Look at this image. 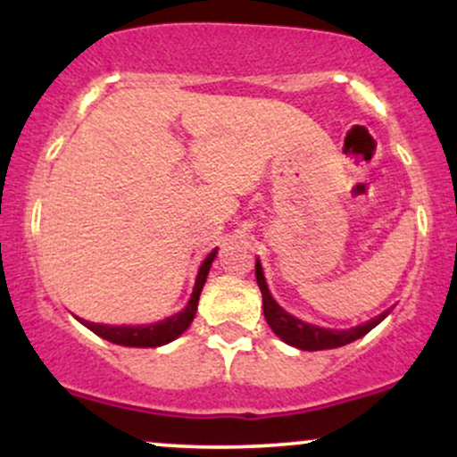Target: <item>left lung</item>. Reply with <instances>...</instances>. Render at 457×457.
Here are the masks:
<instances>
[{
    "label": "left lung",
    "instance_id": "1",
    "mask_svg": "<svg viewBox=\"0 0 457 457\" xmlns=\"http://www.w3.org/2000/svg\"><path fill=\"white\" fill-rule=\"evenodd\" d=\"M255 279H258L260 292H262V305H264V318L269 322V327L275 330V335H279L286 344L295 345V348L301 350H328V348H339V345H345L354 339L363 337L365 333H370L376 324L382 322L389 312L380 313L378 318L370 320V322L359 324V327L348 328V330H330V328H320L313 327V324L303 322L295 316H290L287 312L277 305L275 298L270 296L269 287H266L264 272H262L260 262H255Z\"/></svg>",
    "mask_w": 457,
    "mask_h": 457
}]
</instances>
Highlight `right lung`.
Returning a JSON list of instances; mask_svg holds the SVG:
<instances>
[{"instance_id":"1","label":"right lung","mask_w":457,"mask_h":457,"mask_svg":"<svg viewBox=\"0 0 457 457\" xmlns=\"http://www.w3.org/2000/svg\"><path fill=\"white\" fill-rule=\"evenodd\" d=\"M214 258H217V249H214L212 253L204 260L202 266H199L195 287H193V295H191V301H188V305L182 309L180 313L162 320V322L150 324V327H107V324L86 322V320H81V318L79 320H81L87 328L94 330L96 335H101L103 339H107V342H112V344L133 345V348H156V345L174 342L178 335L185 333V330L188 328V324H191L193 318H195L199 295H202V287H204V283H206L208 270H211V264Z\"/></svg>"}]
</instances>
